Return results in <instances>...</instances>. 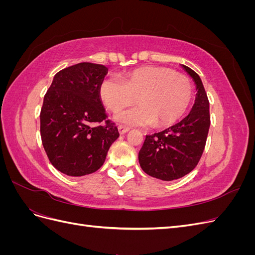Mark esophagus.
I'll return each instance as SVG.
<instances>
[{
  "label": "esophagus",
  "mask_w": 255,
  "mask_h": 255,
  "mask_svg": "<svg viewBox=\"0 0 255 255\" xmlns=\"http://www.w3.org/2000/svg\"><path fill=\"white\" fill-rule=\"evenodd\" d=\"M118 130H119V133H120V135H123V134H126V133H128V130H129V128H127V127H123V126H120L119 128H118Z\"/></svg>",
  "instance_id": "1"
}]
</instances>
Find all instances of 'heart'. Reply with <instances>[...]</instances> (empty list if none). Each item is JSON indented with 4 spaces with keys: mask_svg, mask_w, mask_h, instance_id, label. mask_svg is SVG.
<instances>
[{
    "mask_svg": "<svg viewBox=\"0 0 255 255\" xmlns=\"http://www.w3.org/2000/svg\"><path fill=\"white\" fill-rule=\"evenodd\" d=\"M99 97L112 112L132 104L140 105L115 115V121L130 127L173 125L186 112L192 88L184 74L165 67L146 66L127 72L121 80L107 76L99 85Z\"/></svg>",
    "mask_w": 255,
    "mask_h": 255,
    "instance_id": "1",
    "label": "heart"
}]
</instances>
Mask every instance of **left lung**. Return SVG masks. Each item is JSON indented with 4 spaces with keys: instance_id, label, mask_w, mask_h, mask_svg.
Here are the masks:
<instances>
[{
    "instance_id": "obj_1",
    "label": "left lung",
    "mask_w": 255,
    "mask_h": 255,
    "mask_svg": "<svg viewBox=\"0 0 255 255\" xmlns=\"http://www.w3.org/2000/svg\"><path fill=\"white\" fill-rule=\"evenodd\" d=\"M196 86V99L189 114L176 125L146 135L138 160L142 170L161 181H173L188 174L198 165L211 126L210 103L200 76L181 65Z\"/></svg>"
}]
</instances>
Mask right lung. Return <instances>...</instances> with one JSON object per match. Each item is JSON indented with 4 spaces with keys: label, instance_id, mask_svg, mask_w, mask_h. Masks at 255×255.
<instances>
[{
    "label": "right lung",
    "instance_id": "1",
    "mask_svg": "<svg viewBox=\"0 0 255 255\" xmlns=\"http://www.w3.org/2000/svg\"><path fill=\"white\" fill-rule=\"evenodd\" d=\"M107 70L103 65L91 63L63 69L44 96L41 140L51 164L61 173L83 176L96 172L119 137L117 127L106 120L98 92ZM102 121L105 126H93Z\"/></svg>",
    "mask_w": 255,
    "mask_h": 255
}]
</instances>
